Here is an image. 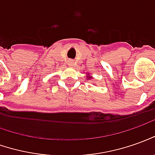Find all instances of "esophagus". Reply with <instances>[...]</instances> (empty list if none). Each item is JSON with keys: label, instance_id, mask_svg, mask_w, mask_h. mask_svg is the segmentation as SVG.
<instances>
[{"label": "esophagus", "instance_id": "1", "mask_svg": "<svg viewBox=\"0 0 155 155\" xmlns=\"http://www.w3.org/2000/svg\"><path fill=\"white\" fill-rule=\"evenodd\" d=\"M74 64H75V61H74L73 60H69V61H67V65H68L69 67H72V66H74Z\"/></svg>", "mask_w": 155, "mask_h": 155}]
</instances>
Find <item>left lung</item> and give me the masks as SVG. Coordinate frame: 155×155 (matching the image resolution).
<instances>
[{"label": "left lung", "instance_id": "8db88e82", "mask_svg": "<svg viewBox=\"0 0 155 155\" xmlns=\"http://www.w3.org/2000/svg\"><path fill=\"white\" fill-rule=\"evenodd\" d=\"M87 78H88V80H90L92 78V76H89L88 74V76H87Z\"/></svg>", "mask_w": 155, "mask_h": 155}]
</instances>
